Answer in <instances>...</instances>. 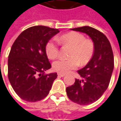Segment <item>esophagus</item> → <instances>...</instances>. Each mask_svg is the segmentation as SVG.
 <instances>
[{"label":"esophagus","mask_w":121,"mask_h":121,"mask_svg":"<svg viewBox=\"0 0 121 121\" xmlns=\"http://www.w3.org/2000/svg\"><path fill=\"white\" fill-rule=\"evenodd\" d=\"M58 76H60V77H64V76H65V73H58Z\"/></svg>","instance_id":"obj_1"}]
</instances>
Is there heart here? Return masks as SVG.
Wrapping results in <instances>:
<instances>
[{
    "label": "heart",
    "instance_id": "b5f03b06",
    "mask_svg": "<svg viewBox=\"0 0 121 121\" xmlns=\"http://www.w3.org/2000/svg\"><path fill=\"white\" fill-rule=\"evenodd\" d=\"M58 41L64 45L71 46L69 58H60L53 63V69L60 73H67L76 69L80 63L84 65L91 60L95 53V44L91 39H85L82 34L71 32L62 35ZM48 57L55 59L59 54V44L54 39L49 40L45 45Z\"/></svg>",
    "mask_w": 121,
    "mask_h": 121
}]
</instances>
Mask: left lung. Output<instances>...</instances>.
Returning <instances> with one entry per match:
<instances>
[{"instance_id": "obj_1", "label": "left lung", "mask_w": 121, "mask_h": 121, "mask_svg": "<svg viewBox=\"0 0 121 121\" xmlns=\"http://www.w3.org/2000/svg\"><path fill=\"white\" fill-rule=\"evenodd\" d=\"M71 30L86 33L95 44L93 58L78 71L81 80L76 79L73 85L66 88L71 101L80 105H88L99 99L109 86L114 69L113 52L109 40L99 30L90 26Z\"/></svg>"}]
</instances>
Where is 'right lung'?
Returning <instances> with one entry per match:
<instances>
[{"label": "right lung", "mask_w": 121, "mask_h": 121, "mask_svg": "<svg viewBox=\"0 0 121 121\" xmlns=\"http://www.w3.org/2000/svg\"><path fill=\"white\" fill-rule=\"evenodd\" d=\"M58 29L35 26L24 30L13 43L8 57V78L16 94L28 102L44 99L56 73H44L51 68L45 45Z\"/></svg>", "instance_id": "obj_1"}]
</instances>
